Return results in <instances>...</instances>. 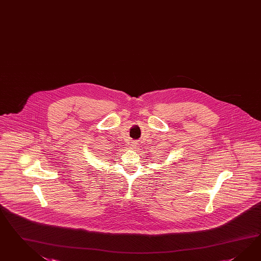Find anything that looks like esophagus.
Segmentation results:
<instances>
[{
  "label": "esophagus",
  "mask_w": 261,
  "mask_h": 261,
  "mask_svg": "<svg viewBox=\"0 0 261 261\" xmlns=\"http://www.w3.org/2000/svg\"><path fill=\"white\" fill-rule=\"evenodd\" d=\"M138 145H139V144H138V142H136V141H133V142L131 143V147L133 149L137 148V147H138Z\"/></svg>",
  "instance_id": "obj_1"
}]
</instances>
